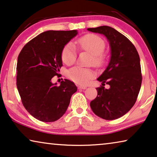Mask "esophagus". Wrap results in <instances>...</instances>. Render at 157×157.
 <instances>
[{
    "instance_id": "esophagus-1",
    "label": "esophagus",
    "mask_w": 157,
    "mask_h": 157,
    "mask_svg": "<svg viewBox=\"0 0 157 157\" xmlns=\"http://www.w3.org/2000/svg\"><path fill=\"white\" fill-rule=\"evenodd\" d=\"M78 89H81V90H85V89H86V86H82V85H78Z\"/></svg>"
}]
</instances>
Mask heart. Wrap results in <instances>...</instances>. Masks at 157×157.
Listing matches in <instances>:
<instances>
[{
    "label": "heart",
    "mask_w": 157,
    "mask_h": 157,
    "mask_svg": "<svg viewBox=\"0 0 157 157\" xmlns=\"http://www.w3.org/2000/svg\"><path fill=\"white\" fill-rule=\"evenodd\" d=\"M81 48L92 54V62L96 65H100L104 60L103 51L105 48L104 39L95 34H86L78 41ZM77 57L76 49L72 43H68L63 48L61 59L65 64L71 65L75 62ZM68 78L79 85H86L94 76V72L90 69L82 67H75L67 72Z\"/></svg>",
    "instance_id": "heart-1"
}]
</instances>
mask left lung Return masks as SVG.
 I'll list each match as a JSON object with an SVG mask.
<instances>
[{"mask_svg":"<svg viewBox=\"0 0 157 157\" xmlns=\"http://www.w3.org/2000/svg\"><path fill=\"white\" fill-rule=\"evenodd\" d=\"M88 31L104 35L111 49L108 66L97 78V97L90 102L92 111L105 120H115L134 106L142 84L141 66L137 51L129 39L109 26L88 28ZM106 83L109 89L103 86Z\"/></svg>","mask_w":157,"mask_h":157,"instance_id":"obj_1","label":"left lung"}]
</instances>
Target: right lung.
Instances as JSON below:
<instances>
[{
    "label": "right lung",
    "mask_w": 157,
    "mask_h": 157,
    "mask_svg": "<svg viewBox=\"0 0 157 157\" xmlns=\"http://www.w3.org/2000/svg\"><path fill=\"white\" fill-rule=\"evenodd\" d=\"M77 30L44 32L20 51L17 64V87L23 106L42 122H54L63 116L77 86L69 79L53 83L63 65V48Z\"/></svg>",
    "instance_id": "right-lung-1"
}]
</instances>
